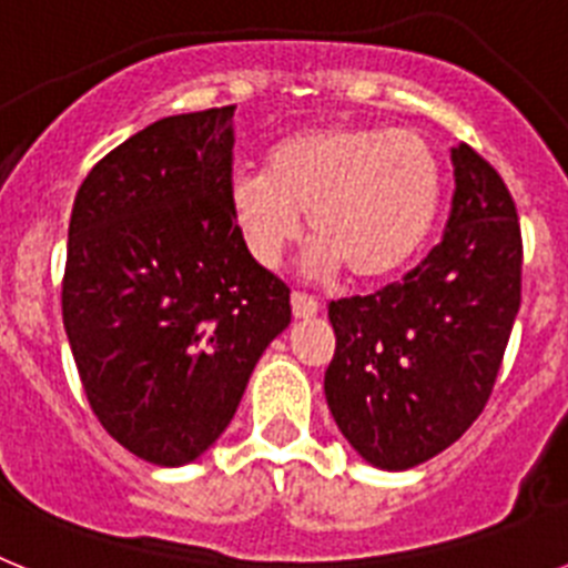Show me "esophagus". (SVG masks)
Here are the masks:
<instances>
[{"label": "esophagus", "instance_id": "34e87169", "mask_svg": "<svg viewBox=\"0 0 568 568\" xmlns=\"http://www.w3.org/2000/svg\"><path fill=\"white\" fill-rule=\"evenodd\" d=\"M293 315L295 318H313L315 313H318V301L313 298V295H307V293H301V290H295L293 293Z\"/></svg>", "mask_w": 568, "mask_h": 568}]
</instances>
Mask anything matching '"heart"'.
<instances>
[{
  "label": "heart",
  "mask_w": 568,
  "mask_h": 568,
  "mask_svg": "<svg viewBox=\"0 0 568 568\" xmlns=\"http://www.w3.org/2000/svg\"><path fill=\"white\" fill-rule=\"evenodd\" d=\"M438 155L413 130L327 124L290 135L270 153L267 173L230 182V210L247 253L275 267L301 235L315 239L318 273L378 281L424 247L440 207Z\"/></svg>",
  "instance_id": "1"
}]
</instances>
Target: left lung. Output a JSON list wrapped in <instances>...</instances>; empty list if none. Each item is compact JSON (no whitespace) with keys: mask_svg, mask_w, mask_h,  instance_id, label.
Returning <instances> with one entry per match:
<instances>
[{"mask_svg":"<svg viewBox=\"0 0 568 568\" xmlns=\"http://www.w3.org/2000/svg\"><path fill=\"white\" fill-rule=\"evenodd\" d=\"M453 164L440 244L395 284L329 304V413L381 469L424 464L475 424L520 310L524 239L509 187L469 144Z\"/></svg>","mask_w":568,"mask_h":568,"instance_id":"obj_1","label":"left lung"}]
</instances>
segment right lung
<instances>
[{
    "mask_svg": "<svg viewBox=\"0 0 568 568\" xmlns=\"http://www.w3.org/2000/svg\"><path fill=\"white\" fill-rule=\"evenodd\" d=\"M230 119L233 104L139 130L93 164L70 213L62 318L84 395L159 466L215 444L293 315L235 227Z\"/></svg>",
    "mask_w": 568,
    "mask_h": 568,
    "instance_id": "obj_1",
    "label": "right lung"
}]
</instances>
